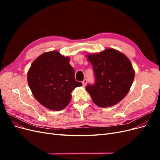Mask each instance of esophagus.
Wrapping results in <instances>:
<instances>
[{
  "label": "esophagus",
  "instance_id": "esophagus-1",
  "mask_svg": "<svg viewBox=\"0 0 160 160\" xmlns=\"http://www.w3.org/2000/svg\"><path fill=\"white\" fill-rule=\"evenodd\" d=\"M87 83H88V79H84L83 81H82V83H83V86H85Z\"/></svg>",
  "mask_w": 160,
  "mask_h": 160
}]
</instances>
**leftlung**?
Segmentation results:
<instances>
[{"mask_svg": "<svg viewBox=\"0 0 160 160\" xmlns=\"http://www.w3.org/2000/svg\"><path fill=\"white\" fill-rule=\"evenodd\" d=\"M88 57L95 77L94 83L86 86L92 100L101 108L119 103L128 94L134 79L135 72L128 58L113 49Z\"/></svg>", "mask_w": 160, "mask_h": 160, "instance_id": "obj_1", "label": "left lung"}]
</instances>
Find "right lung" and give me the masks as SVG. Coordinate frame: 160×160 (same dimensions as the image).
<instances>
[{
  "instance_id": "right-lung-1",
  "label": "right lung",
  "mask_w": 160,
  "mask_h": 160,
  "mask_svg": "<svg viewBox=\"0 0 160 160\" xmlns=\"http://www.w3.org/2000/svg\"><path fill=\"white\" fill-rule=\"evenodd\" d=\"M27 80L35 99L54 111L64 109L70 102L72 91L82 85L75 81L69 58L57 51L45 52L37 57L28 70Z\"/></svg>"
}]
</instances>
